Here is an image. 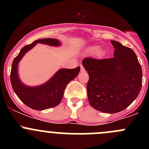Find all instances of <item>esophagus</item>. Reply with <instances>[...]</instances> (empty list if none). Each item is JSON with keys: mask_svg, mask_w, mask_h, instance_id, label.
Returning <instances> with one entry per match:
<instances>
[{"mask_svg": "<svg viewBox=\"0 0 149 149\" xmlns=\"http://www.w3.org/2000/svg\"><path fill=\"white\" fill-rule=\"evenodd\" d=\"M81 71H84V70H85V69H84L83 65H81Z\"/></svg>", "mask_w": 149, "mask_h": 149, "instance_id": "esophagus-1", "label": "esophagus"}]
</instances>
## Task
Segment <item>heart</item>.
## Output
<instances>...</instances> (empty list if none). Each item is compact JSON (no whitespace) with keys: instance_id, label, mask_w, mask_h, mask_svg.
<instances>
[{"instance_id":"b5f03b06","label":"heart","mask_w":149,"mask_h":149,"mask_svg":"<svg viewBox=\"0 0 149 149\" xmlns=\"http://www.w3.org/2000/svg\"><path fill=\"white\" fill-rule=\"evenodd\" d=\"M86 52L87 53H95V55L99 57L102 56V55H104V52L102 49L99 48L98 47L95 45L88 47L86 49Z\"/></svg>"}]
</instances>
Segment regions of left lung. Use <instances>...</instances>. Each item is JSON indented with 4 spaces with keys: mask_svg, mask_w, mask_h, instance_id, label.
<instances>
[{
    "mask_svg": "<svg viewBox=\"0 0 149 149\" xmlns=\"http://www.w3.org/2000/svg\"><path fill=\"white\" fill-rule=\"evenodd\" d=\"M112 58H84L88 74L86 89L90 105L105 113L124 110L139 96L142 86V68L134 51L117 41Z\"/></svg>",
    "mask_w": 149,
    "mask_h": 149,
    "instance_id": "1",
    "label": "left lung"
}]
</instances>
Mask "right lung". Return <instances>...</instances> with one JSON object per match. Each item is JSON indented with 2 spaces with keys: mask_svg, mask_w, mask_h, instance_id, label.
Masks as SVG:
<instances>
[{
  "mask_svg": "<svg viewBox=\"0 0 149 149\" xmlns=\"http://www.w3.org/2000/svg\"><path fill=\"white\" fill-rule=\"evenodd\" d=\"M37 43L52 46L60 45L58 40L48 38L37 40L31 44L24 47L12 63L10 76V83L13 91L22 102L31 109L43 110L59 104L63 96L66 86L78 76L81 68L61 69L47 83L40 86L29 87L24 85L18 77V63L24 54L34 47Z\"/></svg>",
  "mask_w": 149,
  "mask_h": 149,
  "instance_id": "add662e5",
  "label": "right lung"
}]
</instances>
